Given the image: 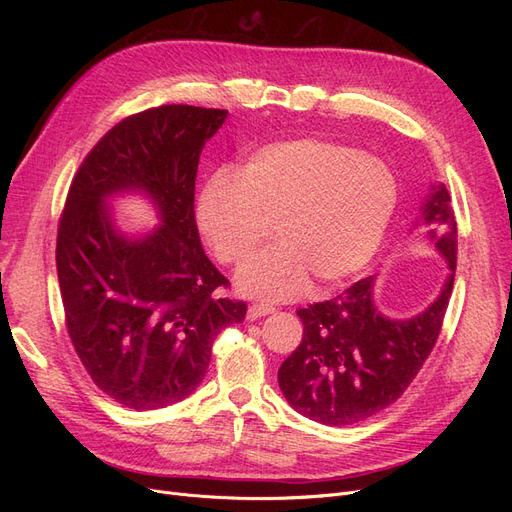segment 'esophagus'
<instances>
[{
	"mask_svg": "<svg viewBox=\"0 0 512 512\" xmlns=\"http://www.w3.org/2000/svg\"><path fill=\"white\" fill-rule=\"evenodd\" d=\"M276 309L272 305H265V303H255V305H249L247 309V319H259V317H265V315H272Z\"/></svg>",
	"mask_w": 512,
	"mask_h": 512,
	"instance_id": "obj_1",
	"label": "esophagus"
}]
</instances>
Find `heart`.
<instances>
[{
    "instance_id": "b5f03b06",
    "label": "heart",
    "mask_w": 512,
    "mask_h": 512,
    "mask_svg": "<svg viewBox=\"0 0 512 512\" xmlns=\"http://www.w3.org/2000/svg\"><path fill=\"white\" fill-rule=\"evenodd\" d=\"M398 205L386 161L334 141L294 139L259 147L238 174L218 170L197 197V224L215 259L240 265L251 297L290 301L311 286L355 278L378 253Z\"/></svg>"
}]
</instances>
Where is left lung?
<instances>
[{
	"mask_svg": "<svg viewBox=\"0 0 512 512\" xmlns=\"http://www.w3.org/2000/svg\"><path fill=\"white\" fill-rule=\"evenodd\" d=\"M413 228L448 267L438 297L423 311L386 315L375 303V276L297 311L303 340L280 365L278 384L303 417L330 427L365 421L402 396L432 353L456 270V222L442 182L429 188Z\"/></svg>",
	"mask_w": 512,
	"mask_h": 512,
	"instance_id": "left-lung-1",
	"label": "left lung"
}]
</instances>
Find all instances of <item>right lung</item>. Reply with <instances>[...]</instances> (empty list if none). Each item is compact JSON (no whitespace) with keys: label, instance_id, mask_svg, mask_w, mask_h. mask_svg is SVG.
<instances>
[{"label":"right lung","instance_id":"obj_1","mask_svg":"<svg viewBox=\"0 0 512 512\" xmlns=\"http://www.w3.org/2000/svg\"><path fill=\"white\" fill-rule=\"evenodd\" d=\"M226 110L161 105L116 124L80 164L58 228V280L78 359L107 396L164 409L203 382L211 344L245 319L215 299L228 280L207 259L195 222V178ZM141 194L160 224L126 233L111 211Z\"/></svg>","mask_w":512,"mask_h":512}]
</instances>
